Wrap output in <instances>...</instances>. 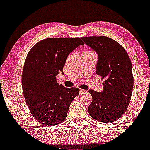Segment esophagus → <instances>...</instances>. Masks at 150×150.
<instances>
[{"mask_svg": "<svg viewBox=\"0 0 150 150\" xmlns=\"http://www.w3.org/2000/svg\"><path fill=\"white\" fill-rule=\"evenodd\" d=\"M86 92H87L86 90H84V89H81V88L79 89V93L80 94H83V93H86Z\"/></svg>", "mask_w": 150, "mask_h": 150, "instance_id": "obj_1", "label": "esophagus"}]
</instances>
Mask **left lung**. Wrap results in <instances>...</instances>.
<instances>
[{
  "mask_svg": "<svg viewBox=\"0 0 150 150\" xmlns=\"http://www.w3.org/2000/svg\"><path fill=\"white\" fill-rule=\"evenodd\" d=\"M98 54L96 74L105 79L103 91L89 90L93 100L88 108L92 118L102 122L117 120L127 110L132 89V63L118 42L105 36L81 38Z\"/></svg>",
  "mask_w": 150,
  "mask_h": 150,
  "instance_id": "left-lung-1",
  "label": "left lung"
}]
</instances>
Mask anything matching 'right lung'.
Wrapping results in <instances>:
<instances>
[{
    "label": "right lung",
    "mask_w": 150,
    "mask_h": 150,
    "mask_svg": "<svg viewBox=\"0 0 150 150\" xmlns=\"http://www.w3.org/2000/svg\"><path fill=\"white\" fill-rule=\"evenodd\" d=\"M83 42L79 38H47L32 47L25 59L22 86L33 117L43 125L53 126L67 117L71 103L79 89L65 88L56 76L64 74L68 55Z\"/></svg>",
    "instance_id": "add662e5"
}]
</instances>
